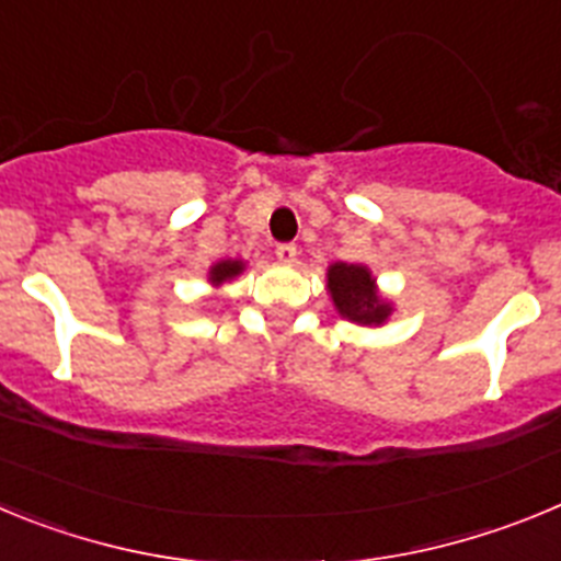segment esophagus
Listing matches in <instances>:
<instances>
[{"label":"esophagus","mask_w":561,"mask_h":561,"mask_svg":"<svg viewBox=\"0 0 561 561\" xmlns=\"http://www.w3.org/2000/svg\"><path fill=\"white\" fill-rule=\"evenodd\" d=\"M275 255L280 264H295L297 261V247L295 244H277Z\"/></svg>","instance_id":"34e87169"}]
</instances>
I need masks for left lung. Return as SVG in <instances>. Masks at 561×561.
Returning <instances> with one entry per match:
<instances>
[{
	"mask_svg": "<svg viewBox=\"0 0 561 561\" xmlns=\"http://www.w3.org/2000/svg\"><path fill=\"white\" fill-rule=\"evenodd\" d=\"M325 291L342 320L356 325L379 329L393 314V304L376 286L374 272L365 264H345L336 261L325 272Z\"/></svg>",
	"mask_w": 561,
	"mask_h": 561,
	"instance_id": "8db88e82",
	"label": "left lung"
}]
</instances>
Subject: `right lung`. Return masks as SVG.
I'll return each mask as SVG.
<instances>
[{"label":"right lung","mask_w":561,"mask_h":561,"mask_svg":"<svg viewBox=\"0 0 561 561\" xmlns=\"http://www.w3.org/2000/svg\"><path fill=\"white\" fill-rule=\"evenodd\" d=\"M244 270H247L244 257H221V261H216V264L207 270V284H210L213 289H221L225 284L236 280Z\"/></svg>","instance_id":"right-lung-1"}]
</instances>
